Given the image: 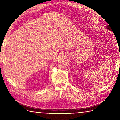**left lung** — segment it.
Instances as JSON below:
<instances>
[{"mask_svg":"<svg viewBox=\"0 0 120 120\" xmlns=\"http://www.w3.org/2000/svg\"><path fill=\"white\" fill-rule=\"evenodd\" d=\"M107 28L108 29H109V30H111V28H110V27L109 26H108H108H107Z\"/></svg>","mask_w":120,"mask_h":120,"instance_id":"1","label":"left lung"}]
</instances>
